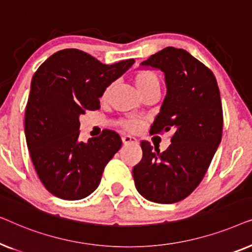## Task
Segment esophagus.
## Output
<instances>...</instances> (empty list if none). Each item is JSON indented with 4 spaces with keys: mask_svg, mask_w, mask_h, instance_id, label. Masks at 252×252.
Returning <instances> with one entry per match:
<instances>
[{
    "mask_svg": "<svg viewBox=\"0 0 252 252\" xmlns=\"http://www.w3.org/2000/svg\"><path fill=\"white\" fill-rule=\"evenodd\" d=\"M122 141H123L124 144H129V143H136V142H137L135 137L129 136V135L123 136V137H122Z\"/></svg>",
    "mask_w": 252,
    "mask_h": 252,
    "instance_id": "obj_1",
    "label": "esophagus"
}]
</instances>
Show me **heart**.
I'll return each mask as SVG.
<instances>
[{"instance_id": "obj_1", "label": "heart", "mask_w": 252, "mask_h": 252, "mask_svg": "<svg viewBox=\"0 0 252 252\" xmlns=\"http://www.w3.org/2000/svg\"><path fill=\"white\" fill-rule=\"evenodd\" d=\"M133 80L141 95L146 94V93L150 91H159L160 89V79L157 74L153 73V72L136 71L135 74H134ZM110 92H111V86H108V87L102 92L101 99L108 98ZM120 125H122L126 130L135 132V130L141 128L142 122L139 119H124L120 122Z\"/></svg>"}]
</instances>
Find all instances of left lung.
<instances>
[{
	"label": "left lung",
	"mask_w": 252,
	"mask_h": 252,
	"mask_svg": "<svg viewBox=\"0 0 252 252\" xmlns=\"http://www.w3.org/2000/svg\"><path fill=\"white\" fill-rule=\"evenodd\" d=\"M164 72L166 84L151 134L172 133L163 153L141 141L142 159L133 167L137 191L148 201L171 204L201 184L222 135V106L215 74L188 51L164 48L141 63Z\"/></svg>",
	"instance_id": "left-lung-1"
}]
</instances>
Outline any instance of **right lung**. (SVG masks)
I'll use <instances>...</instances> for the list:
<instances>
[{
  "instance_id": "right-lung-1",
  "label": "right lung",
  "mask_w": 252,
  "mask_h": 252,
  "mask_svg": "<svg viewBox=\"0 0 252 252\" xmlns=\"http://www.w3.org/2000/svg\"><path fill=\"white\" fill-rule=\"evenodd\" d=\"M134 62L106 65L81 50L64 49L34 73L25 112L26 143L41 182L56 197L77 201L91 195L122 147L120 136L110 129L82 142L79 117L99 109L102 92Z\"/></svg>"
}]
</instances>
